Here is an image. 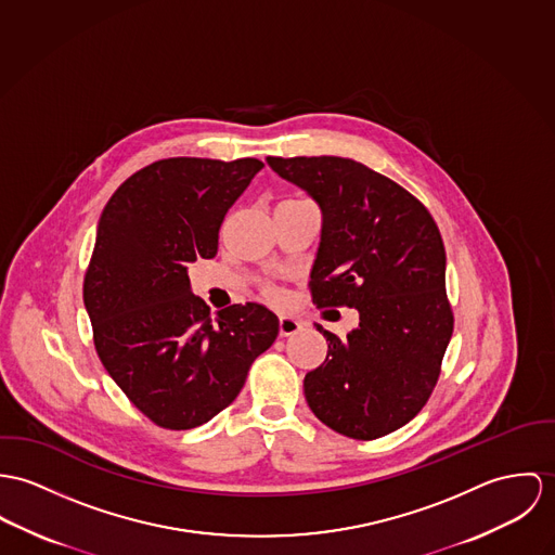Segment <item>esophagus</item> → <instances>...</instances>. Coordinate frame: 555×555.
Listing matches in <instances>:
<instances>
[{
    "mask_svg": "<svg viewBox=\"0 0 555 555\" xmlns=\"http://www.w3.org/2000/svg\"><path fill=\"white\" fill-rule=\"evenodd\" d=\"M302 330V321L296 319V317H289V314H281L279 317V334L281 336H294Z\"/></svg>",
    "mask_w": 555,
    "mask_h": 555,
    "instance_id": "1",
    "label": "esophagus"
}]
</instances>
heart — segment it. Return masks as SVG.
Listing matches in <instances>:
<instances>
[{
  "label": "heart",
  "instance_id": "obj_1",
  "mask_svg": "<svg viewBox=\"0 0 555 555\" xmlns=\"http://www.w3.org/2000/svg\"><path fill=\"white\" fill-rule=\"evenodd\" d=\"M263 296H266L270 302H283V298H285L283 289L276 287V285H266V287H263Z\"/></svg>",
  "mask_w": 555,
  "mask_h": 555
}]
</instances>
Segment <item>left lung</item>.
Here are the masks:
<instances>
[{
	"mask_svg": "<svg viewBox=\"0 0 555 555\" xmlns=\"http://www.w3.org/2000/svg\"><path fill=\"white\" fill-rule=\"evenodd\" d=\"M268 164L323 212L312 305L360 312L343 338L317 325L330 343L325 362L305 376L308 406L349 438L398 430L430 400L453 334L438 225L413 193L360 162L323 155Z\"/></svg>",
	"mask_w": 555,
	"mask_h": 555,
	"instance_id": "obj_1",
	"label": "left lung"
}]
</instances>
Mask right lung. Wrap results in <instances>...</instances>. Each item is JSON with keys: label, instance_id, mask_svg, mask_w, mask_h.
Masks as SVG:
<instances>
[{"label": "right lung", "instance_id": "1", "mask_svg": "<svg viewBox=\"0 0 555 555\" xmlns=\"http://www.w3.org/2000/svg\"><path fill=\"white\" fill-rule=\"evenodd\" d=\"M261 168L255 157L159 159L131 175L100 217L82 285L95 351L159 428L212 420L276 340L272 310L247 302L215 317L186 276L189 263L217 255L228 210Z\"/></svg>", "mask_w": 555, "mask_h": 555}]
</instances>
